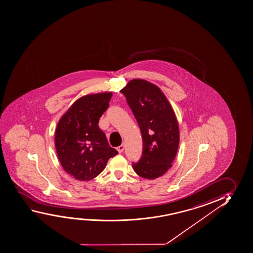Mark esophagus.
<instances>
[{"instance_id": "34e87169", "label": "esophagus", "mask_w": 253, "mask_h": 253, "mask_svg": "<svg viewBox=\"0 0 253 253\" xmlns=\"http://www.w3.org/2000/svg\"><path fill=\"white\" fill-rule=\"evenodd\" d=\"M125 146L124 144H121V146H119L117 147V150L119 153H122V152L124 151Z\"/></svg>"}]
</instances>
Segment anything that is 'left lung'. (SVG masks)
I'll return each instance as SVG.
<instances>
[{
    "instance_id": "obj_1",
    "label": "left lung",
    "mask_w": 253,
    "mask_h": 253,
    "mask_svg": "<svg viewBox=\"0 0 253 253\" xmlns=\"http://www.w3.org/2000/svg\"><path fill=\"white\" fill-rule=\"evenodd\" d=\"M140 126L142 155L132 168L140 177L153 180L172 167L179 146V126L172 106L158 86L132 80L121 91Z\"/></svg>"
}]
</instances>
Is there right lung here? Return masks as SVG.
I'll list each match as a JSON object with an SVG mask.
<instances>
[{"instance_id": "add662e5", "label": "right lung", "mask_w": 253, "mask_h": 253, "mask_svg": "<svg viewBox=\"0 0 253 253\" xmlns=\"http://www.w3.org/2000/svg\"><path fill=\"white\" fill-rule=\"evenodd\" d=\"M112 92L84 96L62 116L55 133L57 156L64 171L79 181H90L118 151L111 147L98 121L109 106Z\"/></svg>"}]
</instances>
